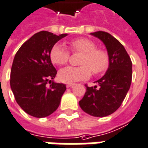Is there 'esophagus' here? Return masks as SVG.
<instances>
[{"label": "esophagus", "instance_id": "obj_1", "mask_svg": "<svg viewBox=\"0 0 148 148\" xmlns=\"http://www.w3.org/2000/svg\"><path fill=\"white\" fill-rule=\"evenodd\" d=\"M75 85V84H73V83H70V84H67V88H72L73 86Z\"/></svg>", "mask_w": 148, "mask_h": 148}]
</instances>
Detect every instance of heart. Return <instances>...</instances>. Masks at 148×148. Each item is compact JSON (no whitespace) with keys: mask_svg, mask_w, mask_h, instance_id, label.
<instances>
[{"mask_svg":"<svg viewBox=\"0 0 148 148\" xmlns=\"http://www.w3.org/2000/svg\"><path fill=\"white\" fill-rule=\"evenodd\" d=\"M69 46L74 52H81L79 67H66L60 70L58 77L60 81L67 84L86 79L92 75H99L104 72L109 66V56L103 49H96V44L87 38L72 40ZM52 64L62 66L67 64L69 58V52L61 44H56L52 46L49 53Z\"/></svg>","mask_w":148,"mask_h":148,"instance_id":"heart-1","label":"heart"}]
</instances>
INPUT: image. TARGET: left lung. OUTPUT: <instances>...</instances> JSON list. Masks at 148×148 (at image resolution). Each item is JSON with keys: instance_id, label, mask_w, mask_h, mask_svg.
I'll return each instance as SVG.
<instances>
[{"instance_id": "8db88e82", "label": "left lung", "mask_w": 148, "mask_h": 148, "mask_svg": "<svg viewBox=\"0 0 148 148\" xmlns=\"http://www.w3.org/2000/svg\"><path fill=\"white\" fill-rule=\"evenodd\" d=\"M105 45L109 66L96 85L88 87L79 102L81 109L90 116L104 117L119 108L128 92L132 77V63L127 52L114 36L103 31L92 32Z\"/></svg>"}]
</instances>
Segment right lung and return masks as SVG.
<instances>
[{"mask_svg":"<svg viewBox=\"0 0 148 148\" xmlns=\"http://www.w3.org/2000/svg\"><path fill=\"white\" fill-rule=\"evenodd\" d=\"M67 33L47 31L36 33L16 53L10 74V87L19 106L36 118L50 116L58 108L66 86L53 81L56 70L49 53ZM50 85L47 86V84Z\"/></svg>","mask_w":148,"mask_h":148,"instance_id":"add662e5","label":"right lung"}]
</instances>
